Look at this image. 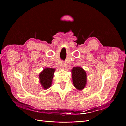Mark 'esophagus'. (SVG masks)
<instances>
[{"mask_svg": "<svg viewBox=\"0 0 126 126\" xmlns=\"http://www.w3.org/2000/svg\"><path fill=\"white\" fill-rule=\"evenodd\" d=\"M61 66H62V67L63 69H64V68L66 67V64H65V63H61Z\"/></svg>", "mask_w": 126, "mask_h": 126, "instance_id": "esophagus-1", "label": "esophagus"}]
</instances>
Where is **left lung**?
<instances>
[{"label": "left lung", "instance_id": "obj_1", "mask_svg": "<svg viewBox=\"0 0 126 126\" xmlns=\"http://www.w3.org/2000/svg\"><path fill=\"white\" fill-rule=\"evenodd\" d=\"M72 82L74 87L79 90H82L87 85V74L80 67H75L71 70Z\"/></svg>", "mask_w": 126, "mask_h": 126}]
</instances>
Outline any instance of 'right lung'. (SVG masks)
<instances>
[{
  "label": "right lung",
  "mask_w": 126,
  "mask_h": 126,
  "mask_svg": "<svg viewBox=\"0 0 126 126\" xmlns=\"http://www.w3.org/2000/svg\"><path fill=\"white\" fill-rule=\"evenodd\" d=\"M55 70V68H45L39 74V82L44 89H47L52 85Z\"/></svg>",
  "instance_id": "obj_1"
}]
</instances>
